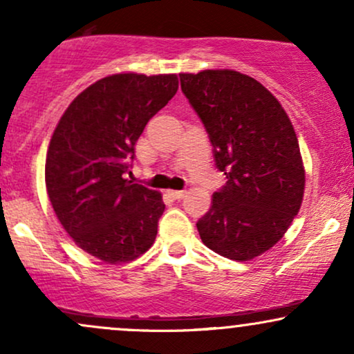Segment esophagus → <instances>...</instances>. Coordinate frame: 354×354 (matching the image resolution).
Masks as SVG:
<instances>
[{
  "mask_svg": "<svg viewBox=\"0 0 354 354\" xmlns=\"http://www.w3.org/2000/svg\"><path fill=\"white\" fill-rule=\"evenodd\" d=\"M168 194L173 198V200H183V198H185V194H186V191H183V189H169Z\"/></svg>",
  "mask_w": 354,
  "mask_h": 354,
  "instance_id": "34e87169",
  "label": "esophagus"
}]
</instances>
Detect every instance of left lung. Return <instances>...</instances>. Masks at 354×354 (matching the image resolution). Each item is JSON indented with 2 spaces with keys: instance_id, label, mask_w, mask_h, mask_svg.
<instances>
[{
  "instance_id": "left-lung-1",
  "label": "left lung",
  "mask_w": 354,
  "mask_h": 354,
  "mask_svg": "<svg viewBox=\"0 0 354 354\" xmlns=\"http://www.w3.org/2000/svg\"><path fill=\"white\" fill-rule=\"evenodd\" d=\"M226 186L196 223L214 253L250 261L284 236L303 203L304 165L290 116L259 81L234 70L181 73Z\"/></svg>"
}]
</instances>
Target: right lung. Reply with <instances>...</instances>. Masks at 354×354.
<instances>
[{"instance_id":"obj_1","label":"right lung","mask_w":354,"mask_h":354,"mask_svg":"<svg viewBox=\"0 0 354 354\" xmlns=\"http://www.w3.org/2000/svg\"><path fill=\"white\" fill-rule=\"evenodd\" d=\"M176 91V75L104 76L53 131L44 181L56 218L76 246L109 265L140 258L156 239L163 196L124 173L146 123Z\"/></svg>"}]
</instances>
